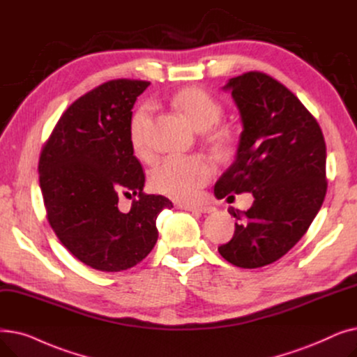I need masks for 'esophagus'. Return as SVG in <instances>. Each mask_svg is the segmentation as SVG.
Wrapping results in <instances>:
<instances>
[{"label": "esophagus", "instance_id": "1", "mask_svg": "<svg viewBox=\"0 0 357 357\" xmlns=\"http://www.w3.org/2000/svg\"><path fill=\"white\" fill-rule=\"evenodd\" d=\"M179 208L186 210V211H198V213H205L210 214L215 211V207L213 205H207V204H195V205H190V204H179Z\"/></svg>", "mask_w": 357, "mask_h": 357}]
</instances>
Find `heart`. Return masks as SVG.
I'll list each match as a JSON object with an SVG mask.
<instances>
[{
    "mask_svg": "<svg viewBox=\"0 0 357 357\" xmlns=\"http://www.w3.org/2000/svg\"><path fill=\"white\" fill-rule=\"evenodd\" d=\"M174 105L198 131H208L222 116L221 104L199 86L181 89ZM152 104H142L130 124V139L137 155L146 153V130L152 119ZM215 172L214 163L204 156H166L149 174V185L155 192L181 202L192 201Z\"/></svg>",
    "mask_w": 357,
    "mask_h": 357,
    "instance_id": "heart-1",
    "label": "heart"
}]
</instances>
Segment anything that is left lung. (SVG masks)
Returning <instances> with one entry per match:
<instances>
[{"instance_id": "obj_1", "label": "left lung", "mask_w": 357, "mask_h": 357, "mask_svg": "<svg viewBox=\"0 0 357 357\" xmlns=\"http://www.w3.org/2000/svg\"><path fill=\"white\" fill-rule=\"evenodd\" d=\"M243 131L236 160L214 186L218 199L252 192L248 211L231 208L238 220L233 238L218 248L231 265L255 269L273 264L299 241L326 192V142L311 112L294 93L261 72L231 78Z\"/></svg>"}]
</instances>
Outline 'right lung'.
Masks as SVG:
<instances>
[{
	"label": "right lung",
	"instance_id": "right-lung-1",
	"mask_svg": "<svg viewBox=\"0 0 357 357\" xmlns=\"http://www.w3.org/2000/svg\"><path fill=\"white\" fill-rule=\"evenodd\" d=\"M147 81L112 79L78 98L56 123L39 160L50 227L82 264L102 272L133 268L158 241L156 218L174 205L143 192L130 124ZM133 193L128 213L118 195Z\"/></svg>",
	"mask_w": 357,
	"mask_h": 357
}]
</instances>
